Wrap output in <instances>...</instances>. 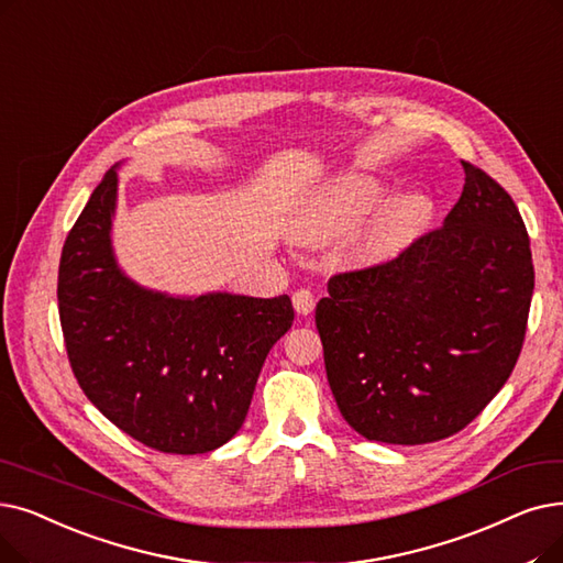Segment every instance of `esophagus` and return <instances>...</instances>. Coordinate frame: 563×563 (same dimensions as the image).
<instances>
[{
    "label": "esophagus",
    "instance_id": "34e87169",
    "mask_svg": "<svg viewBox=\"0 0 563 563\" xmlns=\"http://www.w3.org/2000/svg\"><path fill=\"white\" fill-rule=\"evenodd\" d=\"M291 306H295V310L299 314H310L314 310V297L312 291L308 289H297L295 295H291Z\"/></svg>",
    "mask_w": 563,
    "mask_h": 563
}]
</instances>
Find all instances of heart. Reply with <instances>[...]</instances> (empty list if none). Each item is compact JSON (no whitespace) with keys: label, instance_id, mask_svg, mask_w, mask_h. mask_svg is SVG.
<instances>
[{"label":"heart","instance_id":"obj_1","mask_svg":"<svg viewBox=\"0 0 563 563\" xmlns=\"http://www.w3.org/2000/svg\"><path fill=\"white\" fill-rule=\"evenodd\" d=\"M390 188L373 177L350 173L317 188L301 207L291 236L303 246H335L358 236L371 262L394 257L430 223L432 202L423 192L390 198Z\"/></svg>","mask_w":563,"mask_h":563}]
</instances>
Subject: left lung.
<instances>
[{
    "instance_id": "1",
    "label": "left lung",
    "mask_w": 563,
    "mask_h": 563,
    "mask_svg": "<svg viewBox=\"0 0 563 563\" xmlns=\"http://www.w3.org/2000/svg\"><path fill=\"white\" fill-rule=\"evenodd\" d=\"M444 225L329 280L314 308L338 409L371 442L417 446L472 423L522 350L533 264L522 216L483 169Z\"/></svg>"
}]
</instances>
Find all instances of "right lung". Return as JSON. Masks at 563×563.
<instances>
[{"instance_id":"obj_1","label":"right lung","mask_w":563,"mask_h":563,"mask_svg":"<svg viewBox=\"0 0 563 563\" xmlns=\"http://www.w3.org/2000/svg\"><path fill=\"white\" fill-rule=\"evenodd\" d=\"M117 169L62 251L57 301L70 368L91 405L144 446L207 453L246 421L264 358L295 308L287 295L175 297L126 276L112 246Z\"/></svg>"}]
</instances>
